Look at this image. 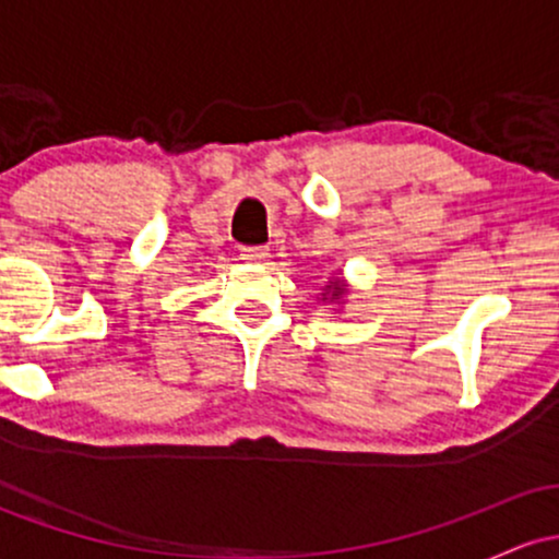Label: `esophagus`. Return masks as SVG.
<instances>
[{"mask_svg":"<svg viewBox=\"0 0 559 559\" xmlns=\"http://www.w3.org/2000/svg\"><path fill=\"white\" fill-rule=\"evenodd\" d=\"M267 247H243L241 249V260L243 262H265L267 260Z\"/></svg>","mask_w":559,"mask_h":559,"instance_id":"34e87169","label":"esophagus"}]
</instances>
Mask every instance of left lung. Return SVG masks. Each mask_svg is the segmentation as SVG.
I'll use <instances>...</instances> for the list:
<instances>
[{
    "label": "left lung",
    "mask_w": 559,
    "mask_h": 559,
    "mask_svg": "<svg viewBox=\"0 0 559 559\" xmlns=\"http://www.w3.org/2000/svg\"><path fill=\"white\" fill-rule=\"evenodd\" d=\"M329 288H331V299H333V297H338V294H344V286L338 284V281H331V286H329ZM323 299H325V297H323Z\"/></svg>",
    "instance_id": "obj_1"
}]
</instances>
